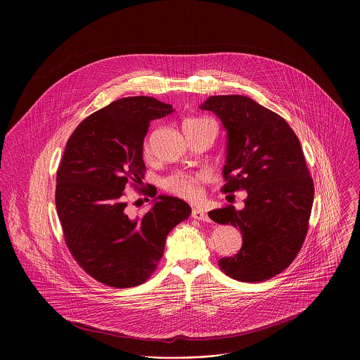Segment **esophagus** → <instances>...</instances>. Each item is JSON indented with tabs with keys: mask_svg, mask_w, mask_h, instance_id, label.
<instances>
[{
	"mask_svg": "<svg viewBox=\"0 0 360 360\" xmlns=\"http://www.w3.org/2000/svg\"><path fill=\"white\" fill-rule=\"evenodd\" d=\"M191 214H193V217L197 219V220H204V221H209V220H210L209 216H207V213H206L204 209H201V207H194Z\"/></svg>",
	"mask_w": 360,
	"mask_h": 360,
	"instance_id": "34e87169",
	"label": "esophagus"
}]
</instances>
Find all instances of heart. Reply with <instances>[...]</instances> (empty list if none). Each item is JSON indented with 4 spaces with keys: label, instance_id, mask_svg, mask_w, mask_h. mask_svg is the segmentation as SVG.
<instances>
[{
    "label": "heart",
    "instance_id": "1",
    "mask_svg": "<svg viewBox=\"0 0 360 360\" xmlns=\"http://www.w3.org/2000/svg\"><path fill=\"white\" fill-rule=\"evenodd\" d=\"M202 120H206V119H190L187 122H202ZM144 153L146 155L150 154L148 143L144 146ZM163 187L170 194L184 198V200H188V201H194V200L200 198V195H201V179L187 174V173H176V174L167 177L163 181Z\"/></svg>",
    "mask_w": 360,
    "mask_h": 360
}]
</instances>
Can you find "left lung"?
Instances as JSON below:
<instances>
[{"instance_id": "left-lung-1", "label": "left lung", "mask_w": 360, "mask_h": 360, "mask_svg": "<svg viewBox=\"0 0 360 360\" xmlns=\"http://www.w3.org/2000/svg\"><path fill=\"white\" fill-rule=\"evenodd\" d=\"M200 108L213 112L227 133L221 191H247L243 209L209 213L243 234L238 254L219 264L234 280H269L291 264L308 231L314 186L300 140L280 115L250 97L212 96Z\"/></svg>"}]
</instances>
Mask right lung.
<instances>
[{
	"label": "right lung",
	"mask_w": 360,
	"mask_h": 360,
	"mask_svg": "<svg viewBox=\"0 0 360 360\" xmlns=\"http://www.w3.org/2000/svg\"><path fill=\"white\" fill-rule=\"evenodd\" d=\"M174 109L154 97H126L86 117L66 143L55 205L77 263L115 288L143 284L163 255L166 237L191 214L180 198L156 195L143 216L126 209L127 181L144 179L143 144L150 122Z\"/></svg>",
	"instance_id": "add662e5"
}]
</instances>
